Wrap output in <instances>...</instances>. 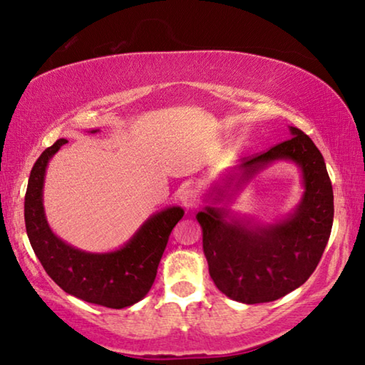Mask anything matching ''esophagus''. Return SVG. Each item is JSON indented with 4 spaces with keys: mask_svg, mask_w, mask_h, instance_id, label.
Here are the masks:
<instances>
[{
    "mask_svg": "<svg viewBox=\"0 0 365 365\" xmlns=\"http://www.w3.org/2000/svg\"><path fill=\"white\" fill-rule=\"evenodd\" d=\"M179 202L182 203L184 208L192 210L197 207V203H199V197H197L194 189L187 187V189H182L181 192H179Z\"/></svg>",
    "mask_w": 365,
    "mask_h": 365,
    "instance_id": "34e87169",
    "label": "esophagus"
}]
</instances>
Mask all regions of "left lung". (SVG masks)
I'll return each mask as SVG.
<instances>
[{
	"label": "left lung",
	"mask_w": 365,
	"mask_h": 365,
	"mask_svg": "<svg viewBox=\"0 0 365 365\" xmlns=\"http://www.w3.org/2000/svg\"><path fill=\"white\" fill-rule=\"evenodd\" d=\"M292 138L266 152L244 158L235 187L276 160H292L303 173L304 194L293 215L274 225L226 220V208L205 207L197 213L203 232V253L218 290L235 302H274L298 289L319 264L334 225V190L322 153L308 134L290 126ZM216 199L226 189L216 190Z\"/></svg>",
	"instance_id": "1"
}]
</instances>
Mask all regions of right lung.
<instances>
[{
  "mask_svg": "<svg viewBox=\"0 0 365 365\" xmlns=\"http://www.w3.org/2000/svg\"><path fill=\"white\" fill-rule=\"evenodd\" d=\"M66 143L67 139H57L30 171L25 194V227L30 245L48 276L68 295L106 308H126L150 290L170 234L184 210L170 207L152 215L120 250L88 253L66 244L51 231L43 208L48 162Z\"/></svg>",
  "mask_w": 365,
  "mask_h": 365,
  "instance_id": "obj_1",
  "label": "right lung"
}]
</instances>
